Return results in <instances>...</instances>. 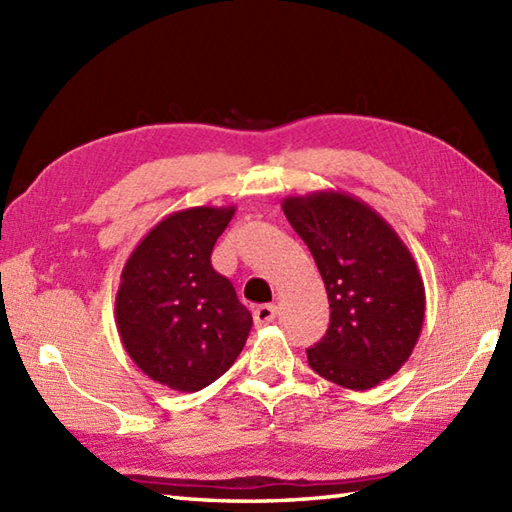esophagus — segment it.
<instances>
[{
    "label": "esophagus",
    "instance_id": "34e87169",
    "mask_svg": "<svg viewBox=\"0 0 512 512\" xmlns=\"http://www.w3.org/2000/svg\"><path fill=\"white\" fill-rule=\"evenodd\" d=\"M275 317H277V306H273V303H264V306L255 308V323L257 325L273 323Z\"/></svg>",
    "mask_w": 512,
    "mask_h": 512
}]
</instances>
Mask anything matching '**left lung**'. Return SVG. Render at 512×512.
Returning a JSON list of instances; mask_svg holds the SVG:
<instances>
[{"label":"left lung","instance_id":"left-lung-1","mask_svg":"<svg viewBox=\"0 0 512 512\" xmlns=\"http://www.w3.org/2000/svg\"><path fill=\"white\" fill-rule=\"evenodd\" d=\"M317 262L330 328L308 363L347 389H372L407 363L424 321L416 259L372 206L350 193L314 191L281 202Z\"/></svg>","mask_w":512,"mask_h":512}]
</instances>
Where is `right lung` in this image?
I'll return each instance as SVG.
<instances>
[{
  "mask_svg": "<svg viewBox=\"0 0 512 512\" xmlns=\"http://www.w3.org/2000/svg\"><path fill=\"white\" fill-rule=\"evenodd\" d=\"M235 206H191L158 222L129 255L116 292V328L151 380L200 391L244 350L253 317L211 253Z\"/></svg>",
  "mask_w": 512,
  "mask_h": 512,
  "instance_id": "right-lung-1",
  "label": "right lung"
}]
</instances>
